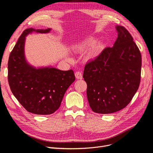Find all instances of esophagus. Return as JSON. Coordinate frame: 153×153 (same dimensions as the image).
I'll return each instance as SVG.
<instances>
[{
  "instance_id": "obj_1",
  "label": "esophagus",
  "mask_w": 153,
  "mask_h": 153,
  "mask_svg": "<svg viewBox=\"0 0 153 153\" xmlns=\"http://www.w3.org/2000/svg\"><path fill=\"white\" fill-rule=\"evenodd\" d=\"M75 76L77 79H82V74L81 72L77 71L75 73Z\"/></svg>"
}]
</instances>
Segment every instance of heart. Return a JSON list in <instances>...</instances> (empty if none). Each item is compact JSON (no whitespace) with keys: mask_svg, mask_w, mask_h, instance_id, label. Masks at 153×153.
Here are the masks:
<instances>
[{"mask_svg":"<svg viewBox=\"0 0 153 153\" xmlns=\"http://www.w3.org/2000/svg\"><path fill=\"white\" fill-rule=\"evenodd\" d=\"M96 43H97V41H96V39H95L94 38H88V39H85V41H84L83 42H82L81 43L75 45L73 46V49H74V51H75L76 52L81 53L86 50H88V49H89V48L94 47ZM98 49H99L98 46H95L92 49V51L89 53V58L92 57V56L96 53V52L97 51Z\"/></svg>","mask_w":153,"mask_h":153,"instance_id":"1","label":"heart"}]
</instances>
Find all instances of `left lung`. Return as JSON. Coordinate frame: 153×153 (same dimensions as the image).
Segmentation results:
<instances>
[{"instance_id": "obj_1", "label": "left lung", "mask_w": 153, "mask_h": 153, "mask_svg": "<svg viewBox=\"0 0 153 153\" xmlns=\"http://www.w3.org/2000/svg\"><path fill=\"white\" fill-rule=\"evenodd\" d=\"M118 38L85 66L83 77L87 96L95 113L112 114L126 107L138 91L141 54L124 27L117 26Z\"/></svg>"}]
</instances>
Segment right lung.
Returning a JSON list of instances; mask_svg holds the SVG:
<instances>
[{
	"instance_id": "obj_1",
	"label": "right lung",
	"mask_w": 153,
	"mask_h": 153,
	"mask_svg": "<svg viewBox=\"0 0 153 153\" xmlns=\"http://www.w3.org/2000/svg\"><path fill=\"white\" fill-rule=\"evenodd\" d=\"M46 30L28 28L23 31L8 61V81L13 95L28 112L50 115L57 110L68 87L75 81L74 71L54 68L36 69L24 55L25 36L33 31L46 33Z\"/></svg>"
}]
</instances>
